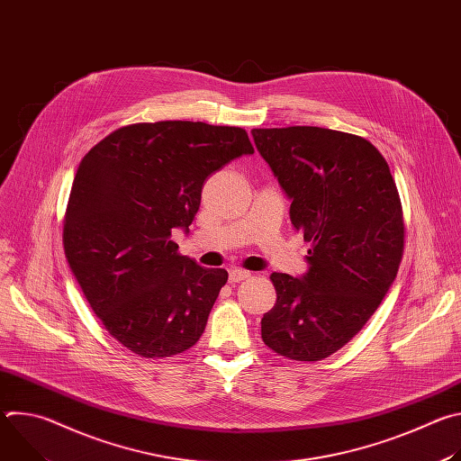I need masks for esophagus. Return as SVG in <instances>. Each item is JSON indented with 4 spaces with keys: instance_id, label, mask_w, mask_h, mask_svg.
Listing matches in <instances>:
<instances>
[{
    "instance_id": "1",
    "label": "esophagus",
    "mask_w": 461,
    "mask_h": 461,
    "mask_svg": "<svg viewBox=\"0 0 461 461\" xmlns=\"http://www.w3.org/2000/svg\"><path fill=\"white\" fill-rule=\"evenodd\" d=\"M251 274L246 272V270H240V268H231L230 270V283H240V281H246Z\"/></svg>"
}]
</instances>
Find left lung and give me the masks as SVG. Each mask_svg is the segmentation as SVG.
Masks as SVG:
<instances>
[{
  "mask_svg": "<svg viewBox=\"0 0 461 461\" xmlns=\"http://www.w3.org/2000/svg\"><path fill=\"white\" fill-rule=\"evenodd\" d=\"M251 135L292 203V226L312 242L303 276L272 274L277 303L260 336L279 356L321 361L361 330L396 279L405 237L398 187L361 137L310 125Z\"/></svg>",
  "mask_w": 461,
  "mask_h": 461,
  "instance_id": "8db88e82",
  "label": "left lung"
}]
</instances>
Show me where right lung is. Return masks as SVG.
I'll use <instances>...</instances> for the list:
<instances>
[{"instance_id": "add662e5", "label": "right lung", "mask_w": 461, "mask_h": 461, "mask_svg": "<svg viewBox=\"0 0 461 461\" xmlns=\"http://www.w3.org/2000/svg\"><path fill=\"white\" fill-rule=\"evenodd\" d=\"M240 127L167 120L120 127L80 162L63 224L65 257L105 330L142 357L201 339L228 281L178 255L204 180L251 155Z\"/></svg>"}]
</instances>
